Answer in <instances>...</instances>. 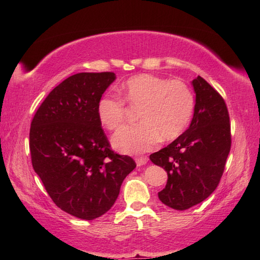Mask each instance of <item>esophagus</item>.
Instances as JSON below:
<instances>
[{
  "label": "esophagus",
  "instance_id": "obj_1",
  "mask_svg": "<svg viewBox=\"0 0 260 260\" xmlns=\"http://www.w3.org/2000/svg\"><path fill=\"white\" fill-rule=\"evenodd\" d=\"M135 161H136L137 167H142V165H144V164L147 163L148 158H147V156H139V157L135 158Z\"/></svg>",
  "mask_w": 260,
  "mask_h": 260
}]
</instances>
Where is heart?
Listing matches in <instances>:
<instances>
[{
  "mask_svg": "<svg viewBox=\"0 0 260 260\" xmlns=\"http://www.w3.org/2000/svg\"><path fill=\"white\" fill-rule=\"evenodd\" d=\"M120 92L129 108L123 98L105 95L98 102L97 115L104 127L114 131L125 123L132 109H140L141 123L123 127L112 140L116 150L127 154L150 151L159 139H178L194 110L193 92L181 80L142 74L127 80Z\"/></svg>",
  "mask_w": 260,
  "mask_h": 260,
  "instance_id": "obj_1",
  "label": "heart"
}]
</instances>
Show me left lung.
Segmentation results:
<instances>
[{"instance_id": "obj_1", "label": "left lung", "mask_w": 260, "mask_h": 260, "mask_svg": "<svg viewBox=\"0 0 260 260\" xmlns=\"http://www.w3.org/2000/svg\"><path fill=\"white\" fill-rule=\"evenodd\" d=\"M194 114L183 134L150 159L168 173L158 199L175 210L204 201L218 186L231 147L229 113L221 95L202 77L192 80Z\"/></svg>"}]
</instances>
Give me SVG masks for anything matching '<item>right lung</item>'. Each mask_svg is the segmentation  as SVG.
<instances>
[{
    "label": "right lung",
    "instance_id": "obj_1",
    "mask_svg": "<svg viewBox=\"0 0 260 260\" xmlns=\"http://www.w3.org/2000/svg\"><path fill=\"white\" fill-rule=\"evenodd\" d=\"M114 73H80L49 93L31 121L33 170L64 212L93 220L114 206L132 157L110 150L97 105Z\"/></svg>",
    "mask_w": 260,
    "mask_h": 260
}]
</instances>
